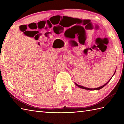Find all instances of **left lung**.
I'll return each mask as SVG.
<instances>
[{
    "label": "left lung",
    "instance_id": "8db88e82",
    "mask_svg": "<svg viewBox=\"0 0 124 124\" xmlns=\"http://www.w3.org/2000/svg\"><path fill=\"white\" fill-rule=\"evenodd\" d=\"M115 72H116V71H115V73H114V74L113 75V76H114V75H115ZM113 76H112V77H113ZM112 77L110 79V80L108 81V82L106 83V84H105L104 85H103V86H100V87H97V88H87V87H84V86H80V85H78V84H76V83H75V84H76V86H77L78 87H79V88H83V89H87V90H92V91H94V90H99V89H101V88H102L103 87H104L105 86H106L107 84L108 83L109 81H110V80L111 79V78H112Z\"/></svg>",
    "mask_w": 124,
    "mask_h": 124
}]
</instances>
